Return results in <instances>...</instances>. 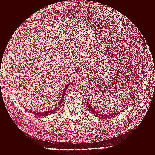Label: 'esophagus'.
<instances>
[{
  "label": "esophagus",
  "mask_w": 155,
  "mask_h": 155,
  "mask_svg": "<svg viewBox=\"0 0 155 155\" xmlns=\"http://www.w3.org/2000/svg\"><path fill=\"white\" fill-rule=\"evenodd\" d=\"M85 75H86L85 72H84V71L79 72V76H80V77H84V76Z\"/></svg>",
  "instance_id": "obj_1"
}]
</instances>
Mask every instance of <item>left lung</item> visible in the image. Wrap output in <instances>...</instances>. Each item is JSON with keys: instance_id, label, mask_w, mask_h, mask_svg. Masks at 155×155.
<instances>
[{"instance_id": "8db88e82", "label": "left lung", "mask_w": 155, "mask_h": 155, "mask_svg": "<svg viewBox=\"0 0 155 155\" xmlns=\"http://www.w3.org/2000/svg\"><path fill=\"white\" fill-rule=\"evenodd\" d=\"M87 107H88V109L90 110V111H91L92 114H93V115H95V117H99V118H101V119H107V118H109V117H117V116H118L121 112L122 111H122H120L117 112V113H112V114H108V113H106V114H104L99 113V112H97L95 109H94L93 106H91V105H90V104H88V103H87Z\"/></svg>"}]
</instances>
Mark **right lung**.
<instances>
[{"instance_id":"obj_1","label":"right lung","mask_w":155,"mask_h":155,"mask_svg":"<svg viewBox=\"0 0 155 155\" xmlns=\"http://www.w3.org/2000/svg\"><path fill=\"white\" fill-rule=\"evenodd\" d=\"M70 84H71V82H69L68 84H67L65 85V88H64V91H63V97H62L61 101H60V104H59V105H58V106H57L56 107H55L54 108H53L52 110H49V111H45V112H40V111H31V113H32V114H33L36 115V116H41V117H45V116H47V115H49V114H52L53 112H54V111H55V110H57V108H59L60 105L62 104V102H63V97H64V96H65V91H66L67 88L68 87V86H69V85H70Z\"/></svg>"}]
</instances>
